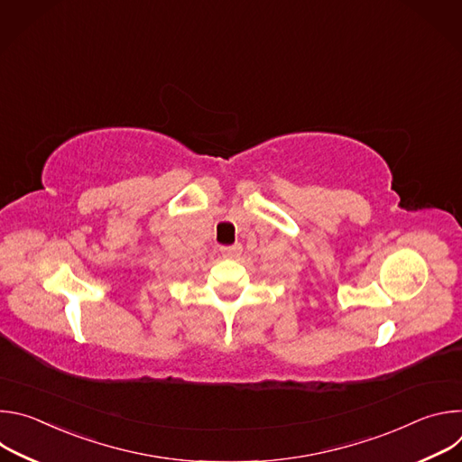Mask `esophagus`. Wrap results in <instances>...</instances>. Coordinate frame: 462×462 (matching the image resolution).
I'll return each mask as SVG.
<instances>
[{
	"mask_svg": "<svg viewBox=\"0 0 462 462\" xmlns=\"http://www.w3.org/2000/svg\"><path fill=\"white\" fill-rule=\"evenodd\" d=\"M241 254V245H228V246H221V255L223 257H237Z\"/></svg>",
	"mask_w": 462,
	"mask_h": 462,
	"instance_id": "obj_1",
	"label": "esophagus"
}]
</instances>
